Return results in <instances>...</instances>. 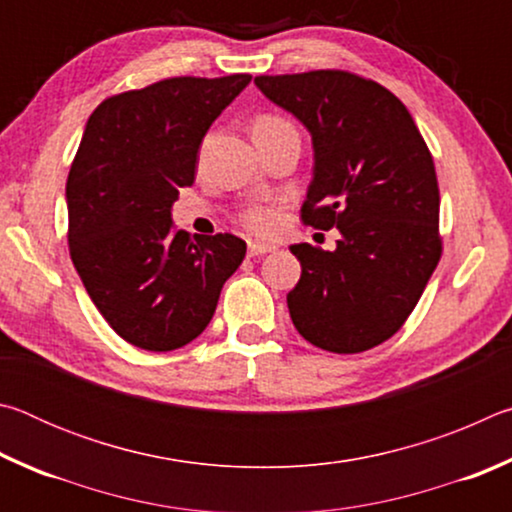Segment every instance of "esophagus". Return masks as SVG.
<instances>
[{
  "label": "esophagus",
  "mask_w": 512,
  "mask_h": 512,
  "mask_svg": "<svg viewBox=\"0 0 512 512\" xmlns=\"http://www.w3.org/2000/svg\"><path fill=\"white\" fill-rule=\"evenodd\" d=\"M273 250H275V246H271V244H259V241H248V255L250 257L273 253Z\"/></svg>",
  "instance_id": "esophagus-1"
}]
</instances>
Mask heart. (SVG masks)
I'll use <instances>...</instances> for the list:
<instances>
[{"label":"heart","instance_id":"obj_1","mask_svg":"<svg viewBox=\"0 0 512 512\" xmlns=\"http://www.w3.org/2000/svg\"><path fill=\"white\" fill-rule=\"evenodd\" d=\"M282 133H298L296 126L291 124L289 119H284L282 115H271V112H264V115H257L253 119V140L262 142L268 140V137L282 135ZM241 223L246 225L250 232L255 235H268L275 228L277 223V214L271 207L264 205H253L244 210L241 214Z\"/></svg>","mask_w":512,"mask_h":512}]
</instances>
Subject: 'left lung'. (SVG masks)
Here are the masks:
<instances>
[{"instance_id":"obj_1","label":"left lung","mask_w":512,"mask_h":512,"mask_svg":"<svg viewBox=\"0 0 512 512\" xmlns=\"http://www.w3.org/2000/svg\"><path fill=\"white\" fill-rule=\"evenodd\" d=\"M314 142L302 223L339 228L334 250L293 244L302 275L293 325L320 350L357 354L384 343L418 305L443 255L433 158L391 90L343 69L255 76Z\"/></svg>"}]
</instances>
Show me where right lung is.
I'll return each instance as SVG.
<instances>
[{
	"mask_svg": "<svg viewBox=\"0 0 512 512\" xmlns=\"http://www.w3.org/2000/svg\"><path fill=\"white\" fill-rule=\"evenodd\" d=\"M253 76H173L101 101L67 176V241L101 316L135 348L169 352L203 332L246 257L230 232L189 237L171 205L196 176L212 121Z\"/></svg>",
	"mask_w": 512,
	"mask_h": 512,
	"instance_id": "add662e5",
	"label": "right lung"
}]
</instances>
